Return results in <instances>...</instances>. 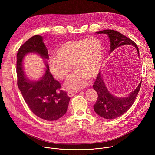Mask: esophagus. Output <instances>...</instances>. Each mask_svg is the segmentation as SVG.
<instances>
[{"label": "esophagus", "mask_w": 155, "mask_h": 155, "mask_svg": "<svg viewBox=\"0 0 155 155\" xmlns=\"http://www.w3.org/2000/svg\"><path fill=\"white\" fill-rule=\"evenodd\" d=\"M77 93V91H69L68 92V96H69V97H72V96H74Z\"/></svg>", "instance_id": "obj_1"}]
</instances>
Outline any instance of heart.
Returning a JSON list of instances; mask_svg holds the SVG:
<instances>
[{"instance_id": "b5f03b06", "label": "heart", "mask_w": 155, "mask_h": 155, "mask_svg": "<svg viewBox=\"0 0 155 155\" xmlns=\"http://www.w3.org/2000/svg\"><path fill=\"white\" fill-rule=\"evenodd\" d=\"M56 56L49 60V68L53 77L59 80L67 78L74 72L65 85L70 90L81 89L86 86L87 79H93L99 73L102 63L104 47L97 38L90 37L63 43L56 52Z\"/></svg>"}]
</instances>
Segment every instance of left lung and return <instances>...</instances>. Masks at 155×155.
<instances>
[{
    "instance_id": "left-lung-1",
    "label": "left lung",
    "mask_w": 155,
    "mask_h": 155,
    "mask_svg": "<svg viewBox=\"0 0 155 155\" xmlns=\"http://www.w3.org/2000/svg\"><path fill=\"white\" fill-rule=\"evenodd\" d=\"M96 33L108 35L110 39V53H112L120 47L132 45L136 47L139 56V48L135 42L119 32L107 29ZM141 83L142 81H140L136 89L130 93L127 97H118L114 96L108 91L104 81L102 75L99 72L93 84L94 90L96 91L98 94L97 101L94 105L95 112L100 117L108 120L115 119L121 116L127 111L134 102L140 90Z\"/></svg>"
}]
</instances>
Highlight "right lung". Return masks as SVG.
Masks as SVG:
<instances>
[{"mask_svg":"<svg viewBox=\"0 0 155 155\" xmlns=\"http://www.w3.org/2000/svg\"><path fill=\"white\" fill-rule=\"evenodd\" d=\"M43 40L41 35H34L19 48L16 56L17 84L31 111L43 120L52 121L65 114L71 98L60 90L61 84L50 72L46 62L49 59L48 50ZM31 52L37 53L46 60L45 74L37 81L29 80L24 71V57Z\"/></svg>","mask_w":155,"mask_h":155,"instance_id":"right-lung-1","label":"right lung"}]
</instances>
